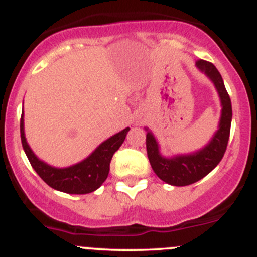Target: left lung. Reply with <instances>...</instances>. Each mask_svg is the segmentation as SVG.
<instances>
[{
    "mask_svg": "<svg viewBox=\"0 0 257 257\" xmlns=\"http://www.w3.org/2000/svg\"><path fill=\"white\" fill-rule=\"evenodd\" d=\"M196 66L213 83L221 101V116L218 129L203 148L188 154L164 157L161 154L156 137L148 128L147 131V154L154 173L171 186H188L207 176L221 162L230 138L232 106L231 99L223 84L222 76L212 62L197 60Z\"/></svg>",
    "mask_w": 257,
    "mask_h": 257,
    "instance_id": "8db88e82",
    "label": "left lung"
}]
</instances>
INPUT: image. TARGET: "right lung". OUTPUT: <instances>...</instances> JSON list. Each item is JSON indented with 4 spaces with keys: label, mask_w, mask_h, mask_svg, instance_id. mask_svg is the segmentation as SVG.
<instances>
[{
    "label": "right lung",
    "mask_w": 257,
    "mask_h": 257,
    "mask_svg": "<svg viewBox=\"0 0 257 257\" xmlns=\"http://www.w3.org/2000/svg\"><path fill=\"white\" fill-rule=\"evenodd\" d=\"M129 128L123 129L104 141L95 151L79 163L65 168L50 166L39 158L30 148L25 137L24 110L20 120V133L24 151L31 163L32 168L41 177L42 181L51 188L70 195H86L98 189L106 179L110 169V161L125 139Z\"/></svg>",
    "instance_id": "add662e5"
}]
</instances>
